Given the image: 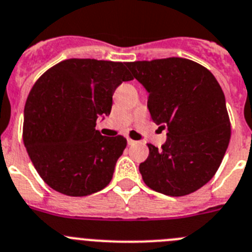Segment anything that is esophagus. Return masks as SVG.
<instances>
[{
    "instance_id": "obj_1",
    "label": "esophagus",
    "mask_w": 252,
    "mask_h": 252,
    "mask_svg": "<svg viewBox=\"0 0 252 252\" xmlns=\"http://www.w3.org/2000/svg\"><path fill=\"white\" fill-rule=\"evenodd\" d=\"M127 144L130 145V146H133V145L137 144V141H133V140H131V138H127Z\"/></svg>"
}]
</instances>
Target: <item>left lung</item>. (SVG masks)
I'll return each mask as SVG.
<instances>
[{"mask_svg":"<svg viewBox=\"0 0 252 252\" xmlns=\"http://www.w3.org/2000/svg\"><path fill=\"white\" fill-rule=\"evenodd\" d=\"M126 66L149 92L152 121L167 128L161 149L147 144L149 158L138 167L142 180L167 196L195 192L216 174L231 137L218 80L204 66L181 57Z\"/></svg>","mask_w":252,"mask_h":252,"instance_id":"left-lung-1","label":"left lung"}]
</instances>
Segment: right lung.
I'll return each mask as SVG.
<instances>
[{
	"mask_svg": "<svg viewBox=\"0 0 252 252\" xmlns=\"http://www.w3.org/2000/svg\"><path fill=\"white\" fill-rule=\"evenodd\" d=\"M131 80L125 62L70 59L36 81L25 105L24 144L51 189L87 196L110 184L127 141L94 127L110 115L115 90Z\"/></svg>",
	"mask_w": 252,
	"mask_h": 252,
	"instance_id": "add662e5",
	"label": "right lung"
}]
</instances>
